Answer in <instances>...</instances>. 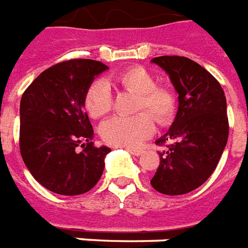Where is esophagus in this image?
<instances>
[{
    "mask_svg": "<svg viewBox=\"0 0 248 248\" xmlns=\"http://www.w3.org/2000/svg\"><path fill=\"white\" fill-rule=\"evenodd\" d=\"M127 151L131 154V155L133 156H140L141 154H143V151L141 149H139V148H127Z\"/></svg>",
    "mask_w": 248,
    "mask_h": 248,
    "instance_id": "1",
    "label": "esophagus"
}]
</instances>
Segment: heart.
I'll return each mask as SVG.
<instances>
[{"mask_svg":"<svg viewBox=\"0 0 248 248\" xmlns=\"http://www.w3.org/2000/svg\"><path fill=\"white\" fill-rule=\"evenodd\" d=\"M116 81L128 92L138 94L135 110L148 111L160 125H166L175 115V96L167 88L156 87L155 77L147 69L136 66L121 72ZM113 105V97L104 80H97L91 85L85 96V107L92 117H103L109 113ZM145 114L139 113L132 117H113L107 120L100 128L101 138L105 143L116 147H135L149 138L154 131V120Z\"/></svg>","mask_w":248,"mask_h":248,"instance_id":"b5f03b06","label":"heart"}]
</instances>
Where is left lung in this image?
Instances as JSON below:
<instances>
[{
    "mask_svg": "<svg viewBox=\"0 0 248 248\" xmlns=\"http://www.w3.org/2000/svg\"><path fill=\"white\" fill-rule=\"evenodd\" d=\"M170 76L177 92L175 120L156 140L167 144L151 186L164 195H183L215 171L228 139L227 101L220 84L198 62L180 56L151 60Z\"/></svg>",
    "mask_w": 248,
    "mask_h": 248,
    "instance_id": "left-lung-1",
    "label": "left lung"
}]
</instances>
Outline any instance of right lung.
I'll list each match as a JSON object with an SVG mask.
<instances>
[{
	"label": "right lung",
	"instance_id": "1",
	"mask_svg": "<svg viewBox=\"0 0 248 248\" xmlns=\"http://www.w3.org/2000/svg\"><path fill=\"white\" fill-rule=\"evenodd\" d=\"M107 69L94 60L64 61L44 71L21 97L22 160L31 176L54 194H85L103 175L110 148L93 145L84 107L93 80Z\"/></svg>",
	"mask_w": 248,
	"mask_h": 248
}]
</instances>
